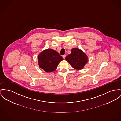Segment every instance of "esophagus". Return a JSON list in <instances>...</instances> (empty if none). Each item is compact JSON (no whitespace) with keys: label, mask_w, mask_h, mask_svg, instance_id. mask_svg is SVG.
I'll list each match as a JSON object with an SVG mask.
<instances>
[{"label":"esophagus","mask_w":121,"mask_h":121,"mask_svg":"<svg viewBox=\"0 0 121 121\" xmlns=\"http://www.w3.org/2000/svg\"><path fill=\"white\" fill-rule=\"evenodd\" d=\"M62 57H63V59H65V57H66V55H63V56H62Z\"/></svg>","instance_id":"esophagus-1"}]
</instances>
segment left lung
Here are the masks:
<instances>
[{"mask_svg":"<svg viewBox=\"0 0 121 121\" xmlns=\"http://www.w3.org/2000/svg\"><path fill=\"white\" fill-rule=\"evenodd\" d=\"M71 51V54L65 57L66 60L75 69H83L89 60L87 56L79 48H72Z\"/></svg>","mask_w":121,"mask_h":121,"instance_id":"obj_1","label":"left lung"}]
</instances>
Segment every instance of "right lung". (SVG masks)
I'll use <instances>...</instances> for the list:
<instances>
[{
    "label": "right lung",
    "instance_id": "1",
    "mask_svg": "<svg viewBox=\"0 0 121 121\" xmlns=\"http://www.w3.org/2000/svg\"><path fill=\"white\" fill-rule=\"evenodd\" d=\"M38 58L39 67L47 73L55 71L59 63L63 60L56 51L49 48L43 51Z\"/></svg>",
    "mask_w": 121,
    "mask_h": 121
}]
</instances>
